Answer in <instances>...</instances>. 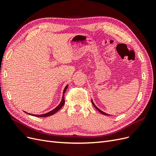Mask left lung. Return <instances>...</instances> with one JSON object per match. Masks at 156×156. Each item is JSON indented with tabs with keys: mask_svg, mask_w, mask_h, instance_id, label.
<instances>
[{
	"mask_svg": "<svg viewBox=\"0 0 156 156\" xmlns=\"http://www.w3.org/2000/svg\"><path fill=\"white\" fill-rule=\"evenodd\" d=\"M92 104H93V105L94 106V107H95L96 108V109L99 111V112H101V114H103V115H108V116H109V115H108V114H107V113H105V112H103L102 111H101L100 109V108H98L96 106V105L95 104H94V103L93 102V101H92Z\"/></svg>",
	"mask_w": 156,
	"mask_h": 156,
	"instance_id": "left-lung-1",
	"label": "left lung"
}]
</instances>
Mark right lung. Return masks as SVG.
<instances>
[{"instance_id": "right-lung-1", "label": "right lung", "mask_w": 156, "mask_h": 156, "mask_svg": "<svg viewBox=\"0 0 156 156\" xmlns=\"http://www.w3.org/2000/svg\"><path fill=\"white\" fill-rule=\"evenodd\" d=\"M68 87V85H66V87L64 88V89L63 96H62V100H61V101H60V104H59L57 107H56V108H55L53 110H52V111H49V112H47V113H45V114H43V115H32V114H30V113H28V115H32V116H37V117H47V116H51V115H53L55 114V113H56V112H57L59 109H60V108H62V106L64 105V103H65V101H64V93H65ZM25 113H27V112H25Z\"/></svg>"}]
</instances>
